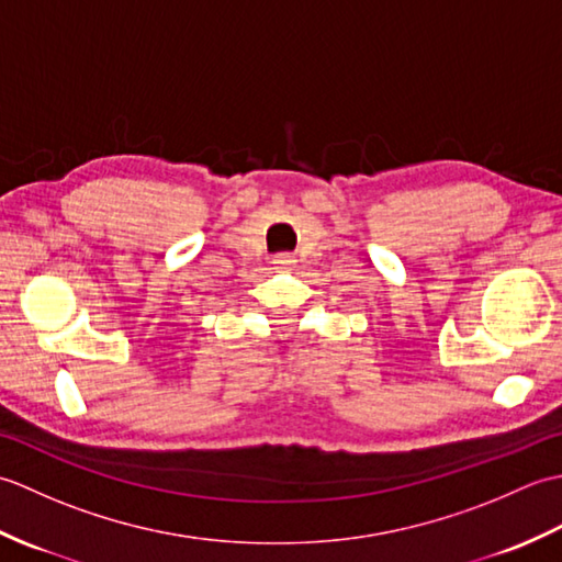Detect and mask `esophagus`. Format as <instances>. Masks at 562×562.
<instances>
[{
  "label": "esophagus",
  "mask_w": 562,
  "mask_h": 562,
  "mask_svg": "<svg viewBox=\"0 0 562 562\" xmlns=\"http://www.w3.org/2000/svg\"><path fill=\"white\" fill-rule=\"evenodd\" d=\"M272 262H274V266H278V268H290L292 262H296V260H294L292 254H278V256L272 258Z\"/></svg>",
  "instance_id": "34e87169"
}]
</instances>
